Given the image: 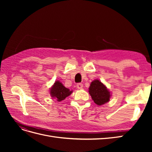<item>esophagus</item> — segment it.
I'll list each match as a JSON object with an SVG mask.
<instances>
[{
  "label": "esophagus",
  "mask_w": 152,
  "mask_h": 152,
  "mask_svg": "<svg viewBox=\"0 0 152 152\" xmlns=\"http://www.w3.org/2000/svg\"><path fill=\"white\" fill-rule=\"evenodd\" d=\"M77 87L79 89H82V88H83V84H81V83H79L77 84Z\"/></svg>",
  "instance_id": "obj_1"
}]
</instances>
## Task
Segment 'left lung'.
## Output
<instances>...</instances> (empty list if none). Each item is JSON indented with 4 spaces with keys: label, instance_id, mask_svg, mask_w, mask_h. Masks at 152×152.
Instances as JSON below:
<instances>
[{
    "label": "left lung",
    "instance_id": "1",
    "mask_svg": "<svg viewBox=\"0 0 152 152\" xmlns=\"http://www.w3.org/2000/svg\"><path fill=\"white\" fill-rule=\"evenodd\" d=\"M89 93L92 99L98 106H102L109 102L112 96V92L98 79H95L91 82L89 87Z\"/></svg>",
    "mask_w": 152,
    "mask_h": 152
}]
</instances>
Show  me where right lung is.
<instances>
[{
	"label": "right lung",
	"mask_w": 152,
	"mask_h": 152,
	"mask_svg": "<svg viewBox=\"0 0 152 152\" xmlns=\"http://www.w3.org/2000/svg\"><path fill=\"white\" fill-rule=\"evenodd\" d=\"M73 93L72 90L64 86L59 80H56L49 89V94L53 99H56L57 102H60L65 99Z\"/></svg>",
	"instance_id": "right-lung-1"
}]
</instances>
